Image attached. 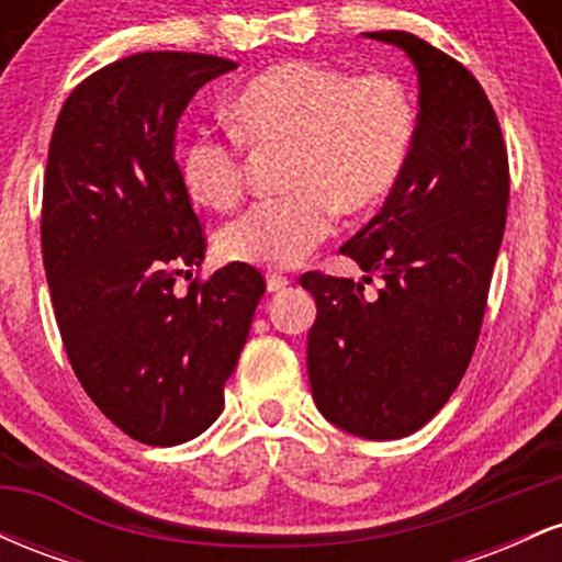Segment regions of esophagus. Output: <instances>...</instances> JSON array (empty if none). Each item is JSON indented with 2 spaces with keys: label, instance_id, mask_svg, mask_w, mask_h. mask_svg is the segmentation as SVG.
Instances as JSON below:
<instances>
[{
  "label": "esophagus",
  "instance_id": "esophagus-1",
  "mask_svg": "<svg viewBox=\"0 0 562 562\" xmlns=\"http://www.w3.org/2000/svg\"><path fill=\"white\" fill-rule=\"evenodd\" d=\"M288 285H290V280L285 274H277V272L267 274V290H269V293H280V290H285Z\"/></svg>",
  "mask_w": 562,
  "mask_h": 562
}]
</instances>
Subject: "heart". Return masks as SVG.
<instances>
[{
  "instance_id": "b5f03b06",
  "label": "heart",
  "mask_w": 562,
  "mask_h": 562,
  "mask_svg": "<svg viewBox=\"0 0 562 562\" xmlns=\"http://www.w3.org/2000/svg\"><path fill=\"white\" fill-rule=\"evenodd\" d=\"M248 145H285V195L259 200L218 232V254L256 267H293L330 235L335 209L362 214L396 187L415 145L409 94L383 74L293 60L254 76L229 102ZM240 138V139H241ZM239 139V140H240ZM198 134L182 153L187 192L209 209L243 195V143Z\"/></svg>"
}]
</instances>
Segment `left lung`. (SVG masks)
<instances>
[{"mask_svg": "<svg viewBox=\"0 0 562 562\" xmlns=\"http://www.w3.org/2000/svg\"><path fill=\"white\" fill-rule=\"evenodd\" d=\"M404 49L420 83L415 145L383 209L340 254L383 280L306 272L317 301L308 383L317 409L372 441L423 428L449 402L479 344L507 222L499 121L475 76L406 31L367 34Z\"/></svg>", "mask_w": 562, "mask_h": 562, "instance_id": "8db88e82", "label": "left lung"}]
</instances>
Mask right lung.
I'll use <instances>...</instances> for the list:
<instances>
[{"instance_id":"add662e5","label":"right lung","mask_w":562,"mask_h":562,"mask_svg":"<svg viewBox=\"0 0 562 562\" xmlns=\"http://www.w3.org/2000/svg\"><path fill=\"white\" fill-rule=\"evenodd\" d=\"M227 57L139 53L68 94L49 142L42 256L70 367L134 441L173 447L222 415L267 282L227 263L177 295L205 235L173 160V134Z\"/></svg>"}]
</instances>
